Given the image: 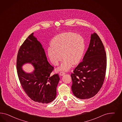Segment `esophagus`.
<instances>
[{"label": "esophagus", "mask_w": 122, "mask_h": 122, "mask_svg": "<svg viewBox=\"0 0 122 122\" xmlns=\"http://www.w3.org/2000/svg\"><path fill=\"white\" fill-rule=\"evenodd\" d=\"M65 72H60V73H59V75L60 76H63V75H64V74H65Z\"/></svg>", "instance_id": "obj_1"}]
</instances>
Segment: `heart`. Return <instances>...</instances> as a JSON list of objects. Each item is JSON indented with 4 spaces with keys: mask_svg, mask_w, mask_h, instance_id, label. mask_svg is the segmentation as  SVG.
Returning a JSON list of instances; mask_svg holds the SVG:
<instances>
[{
    "mask_svg": "<svg viewBox=\"0 0 122 122\" xmlns=\"http://www.w3.org/2000/svg\"><path fill=\"white\" fill-rule=\"evenodd\" d=\"M51 46L52 48L48 49V55L51 62L54 65H58L63 57V62L57 70L67 71L72 64L76 65L80 62L84 54L86 45L81 36L66 32L53 38Z\"/></svg>",
    "mask_w": 122,
    "mask_h": 122,
    "instance_id": "obj_1",
    "label": "heart"
}]
</instances>
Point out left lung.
<instances>
[{"instance_id":"left-lung-1","label":"left lung","mask_w":122,"mask_h":122,"mask_svg":"<svg viewBox=\"0 0 122 122\" xmlns=\"http://www.w3.org/2000/svg\"><path fill=\"white\" fill-rule=\"evenodd\" d=\"M107 59L105 48L96 33L91 34L90 43L82 61L71 73L73 95L80 99L95 96L105 78Z\"/></svg>"}]
</instances>
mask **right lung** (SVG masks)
Masks as SVG:
<instances>
[{"label":"right lung","mask_w":122,"mask_h":122,"mask_svg":"<svg viewBox=\"0 0 122 122\" xmlns=\"http://www.w3.org/2000/svg\"><path fill=\"white\" fill-rule=\"evenodd\" d=\"M30 34L20 47L17 56V74L21 86L33 101L48 104L55 100L59 81L58 74L51 75L54 70L48 62L41 42ZM30 63L34 70L31 73L25 71L22 66Z\"/></svg>","instance_id":"1"}]
</instances>
